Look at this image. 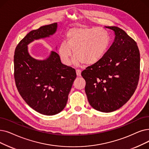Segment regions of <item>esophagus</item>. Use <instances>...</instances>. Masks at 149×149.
Segmentation results:
<instances>
[{"label": "esophagus", "mask_w": 149, "mask_h": 149, "mask_svg": "<svg viewBox=\"0 0 149 149\" xmlns=\"http://www.w3.org/2000/svg\"><path fill=\"white\" fill-rule=\"evenodd\" d=\"M81 70H80V69H76V74H77V76L80 77L81 76Z\"/></svg>", "instance_id": "34e87169"}]
</instances>
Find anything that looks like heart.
I'll list each match as a JSON object with an SVG mask.
<instances>
[{"label":"heart","mask_w":149,"mask_h":149,"mask_svg":"<svg viewBox=\"0 0 149 149\" xmlns=\"http://www.w3.org/2000/svg\"><path fill=\"white\" fill-rule=\"evenodd\" d=\"M110 38L108 32L102 28L79 26L70 29L66 35L65 41L58 49L62 63L71 64L72 52L77 65L83 63L92 65L99 62L108 48Z\"/></svg>","instance_id":"b5f03b06"}]
</instances>
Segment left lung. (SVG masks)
Returning <instances> with one entry per match:
<instances>
[{
  "label": "left lung",
  "mask_w": 149,
  "mask_h": 149,
  "mask_svg": "<svg viewBox=\"0 0 149 149\" xmlns=\"http://www.w3.org/2000/svg\"><path fill=\"white\" fill-rule=\"evenodd\" d=\"M114 31V41L102 58L82 71L85 93L90 105L109 113L122 107L137 88L140 74V54L137 44L122 29Z\"/></svg>",
  "instance_id": "left-lung-1"
}]
</instances>
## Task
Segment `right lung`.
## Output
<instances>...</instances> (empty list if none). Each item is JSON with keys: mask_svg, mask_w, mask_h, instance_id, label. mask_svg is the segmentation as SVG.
I'll return each mask as SVG.
<instances>
[{"mask_svg": "<svg viewBox=\"0 0 149 149\" xmlns=\"http://www.w3.org/2000/svg\"><path fill=\"white\" fill-rule=\"evenodd\" d=\"M56 29L57 23H54L30 31L17 44L14 55L15 80L19 94L31 108L47 116L59 113L65 107L76 72L61 63L56 52L52 51L46 60L34 58L29 53L28 45L54 35Z\"/></svg>", "mask_w": 149, "mask_h": 149, "instance_id": "right-lung-1", "label": "right lung"}]
</instances>
